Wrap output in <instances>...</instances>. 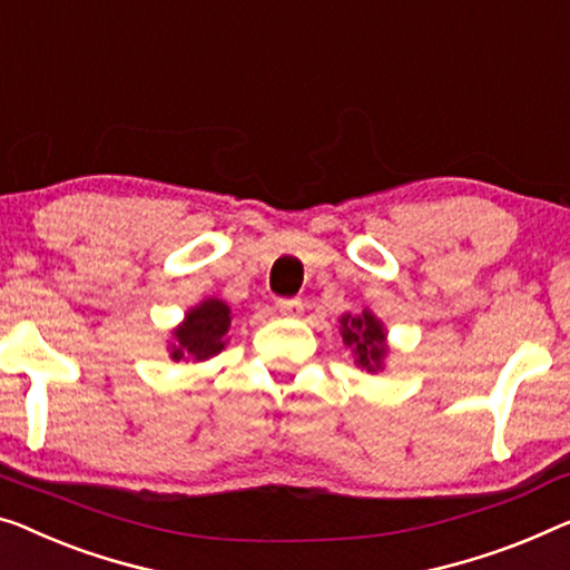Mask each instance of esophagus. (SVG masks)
I'll list each match as a JSON object with an SVG mask.
<instances>
[{
	"instance_id": "obj_1",
	"label": "esophagus",
	"mask_w": 570,
	"mask_h": 570,
	"mask_svg": "<svg viewBox=\"0 0 570 570\" xmlns=\"http://www.w3.org/2000/svg\"><path fill=\"white\" fill-rule=\"evenodd\" d=\"M276 307H278V312L286 314V317H299L304 304H302L299 296H292V299H278Z\"/></svg>"
}]
</instances>
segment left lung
<instances>
[{
  "mask_svg": "<svg viewBox=\"0 0 570 570\" xmlns=\"http://www.w3.org/2000/svg\"><path fill=\"white\" fill-rule=\"evenodd\" d=\"M340 325H343V340L353 347V353L358 355V358H355L358 366L376 371L386 355V335L384 327L379 325V320L373 317V314L363 312L361 317H351V314H347V317L340 320Z\"/></svg>",
  "mask_w": 570,
  "mask_h": 570,
  "instance_id": "left-lung-1",
  "label": "left lung"
}]
</instances>
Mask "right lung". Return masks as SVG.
<instances>
[{"instance_id": "obj_1", "label": "right lung", "mask_w": 570, "mask_h": 570, "mask_svg": "<svg viewBox=\"0 0 570 570\" xmlns=\"http://www.w3.org/2000/svg\"><path fill=\"white\" fill-rule=\"evenodd\" d=\"M230 327V309L227 304L209 299L199 304L197 309L186 314V322L176 330L178 345L174 347V358L181 361L184 355H191V358L204 361L209 355L223 351V335Z\"/></svg>"}]
</instances>
